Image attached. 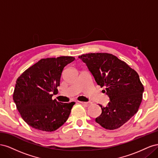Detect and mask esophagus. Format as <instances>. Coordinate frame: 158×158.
<instances>
[{
    "label": "esophagus",
    "instance_id": "esophagus-1",
    "mask_svg": "<svg viewBox=\"0 0 158 158\" xmlns=\"http://www.w3.org/2000/svg\"><path fill=\"white\" fill-rule=\"evenodd\" d=\"M80 103H81V104H82V105H84V106H86V107H88V106H89V105L91 104L89 102H80Z\"/></svg>",
    "mask_w": 158,
    "mask_h": 158
}]
</instances>
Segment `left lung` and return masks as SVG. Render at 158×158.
<instances>
[{
    "label": "left lung",
    "instance_id": "8db88e82",
    "mask_svg": "<svg viewBox=\"0 0 158 158\" xmlns=\"http://www.w3.org/2000/svg\"><path fill=\"white\" fill-rule=\"evenodd\" d=\"M88 66L95 81L106 92L110 102L95 121L108 130L121 127L138 111L144 86L136 72L116 56L106 52L79 56Z\"/></svg>",
    "mask_w": 158,
    "mask_h": 158
}]
</instances>
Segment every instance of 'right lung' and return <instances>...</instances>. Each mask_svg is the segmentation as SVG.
<instances>
[{"instance_id":"add662e5","label":"right lung","mask_w":158,"mask_h":158,"mask_svg":"<svg viewBox=\"0 0 158 158\" xmlns=\"http://www.w3.org/2000/svg\"><path fill=\"white\" fill-rule=\"evenodd\" d=\"M73 56L42 59L19 76L13 99L23 120L37 130L55 131L67 121L74 102L52 100L64 66Z\"/></svg>"}]
</instances>
